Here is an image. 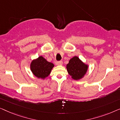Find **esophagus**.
I'll return each mask as SVG.
<instances>
[{
    "mask_svg": "<svg viewBox=\"0 0 120 120\" xmlns=\"http://www.w3.org/2000/svg\"><path fill=\"white\" fill-rule=\"evenodd\" d=\"M62 64H63V62H62V61H58L56 62L57 65H58L59 66H61L62 65Z\"/></svg>",
    "mask_w": 120,
    "mask_h": 120,
    "instance_id": "obj_1",
    "label": "esophagus"
}]
</instances>
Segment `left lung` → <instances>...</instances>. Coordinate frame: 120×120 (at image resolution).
Here are the masks:
<instances>
[{
	"label": "left lung",
	"instance_id": "left-lung-1",
	"mask_svg": "<svg viewBox=\"0 0 120 120\" xmlns=\"http://www.w3.org/2000/svg\"><path fill=\"white\" fill-rule=\"evenodd\" d=\"M66 68L72 79L79 80L86 75L89 65L82 62L78 57L75 56L69 60L68 63L66 65Z\"/></svg>",
	"mask_w": 120,
	"mask_h": 120
}]
</instances>
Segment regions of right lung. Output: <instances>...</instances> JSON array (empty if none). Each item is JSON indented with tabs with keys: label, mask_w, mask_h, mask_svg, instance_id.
<instances>
[{
	"label": "right lung",
	"mask_w": 120,
	"mask_h": 120,
	"mask_svg": "<svg viewBox=\"0 0 120 120\" xmlns=\"http://www.w3.org/2000/svg\"><path fill=\"white\" fill-rule=\"evenodd\" d=\"M54 65L49 62L42 56L32 60L30 63V70L35 77L44 80L49 76Z\"/></svg>",
	"instance_id": "obj_1"
}]
</instances>
